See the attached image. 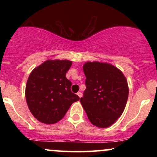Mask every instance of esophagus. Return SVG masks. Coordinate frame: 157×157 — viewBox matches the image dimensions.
Returning <instances> with one entry per match:
<instances>
[{"instance_id":"obj_1","label":"esophagus","mask_w":157,"mask_h":157,"mask_svg":"<svg viewBox=\"0 0 157 157\" xmlns=\"http://www.w3.org/2000/svg\"><path fill=\"white\" fill-rule=\"evenodd\" d=\"M77 95H78V97H80H80H82V93H81V92H80V91H79V92H77Z\"/></svg>"}]
</instances>
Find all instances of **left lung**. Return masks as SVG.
<instances>
[{
	"mask_svg": "<svg viewBox=\"0 0 157 157\" xmlns=\"http://www.w3.org/2000/svg\"><path fill=\"white\" fill-rule=\"evenodd\" d=\"M83 71L86 89L81 104L94 125L109 127L125 108L128 97L126 78L117 68L104 63H86Z\"/></svg>",
	"mask_w": 157,
	"mask_h": 157,
	"instance_id": "1",
	"label": "left lung"
}]
</instances>
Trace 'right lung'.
Returning a JSON list of instances; mask_svg holds the SVG:
<instances>
[{
  "instance_id": "1",
  "label": "right lung",
  "mask_w": 157,
  "mask_h": 157,
  "mask_svg": "<svg viewBox=\"0 0 157 157\" xmlns=\"http://www.w3.org/2000/svg\"><path fill=\"white\" fill-rule=\"evenodd\" d=\"M69 60H47L30 74L26 86L27 105L32 115L45 124H54L65 116L80 97L71 92V82L66 74Z\"/></svg>"
}]
</instances>
